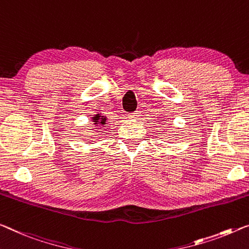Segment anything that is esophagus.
Returning a JSON list of instances; mask_svg holds the SVG:
<instances>
[{"label":"esophagus","instance_id":"1","mask_svg":"<svg viewBox=\"0 0 249 249\" xmlns=\"http://www.w3.org/2000/svg\"><path fill=\"white\" fill-rule=\"evenodd\" d=\"M140 114H141L140 111H136V112L129 113L128 114V118H129V119H131V120H137V119H139Z\"/></svg>","mask_w":249,"mask_h":249}]
</instances>
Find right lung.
Returning <instances> with one entry per match:
<instances>
[{
  "label": "right lung",
  "instance_id": "add662e5",
  "mask_svg": "<svg viewBox=\"0 0 249 249\" xmlns=\"http://www.w3.org/2000/svg\"><path fill=\"white\" fill-rule=\"evenodd\" d=\"M91 120H92L94 127H105V124H107V116L106 114H102L101 112L95 113L91 118Z\"/></svg>",
  "mask_w": 249,
  "mask_h": 249
}]
</instances>
